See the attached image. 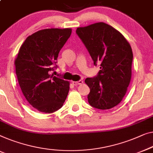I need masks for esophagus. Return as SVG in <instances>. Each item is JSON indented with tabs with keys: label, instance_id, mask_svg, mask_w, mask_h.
Masks as SVG:
<instances>
[{
	"label": "esophagus",
	"instance_id": "1",
	"mask_svg": "<svg viewBox=\"0 0 153 153\" xmlns=\"http://www.w3.org/2000/svg\"><path fill=\"white\" fill-rule=\"evenodd\" d=\"M72 83L73 85H81V84L83 83V81L80 80V81H72Z\"/></svg>",
	"mask_w": 153,
	"mask_h": 153
}]
</instances>
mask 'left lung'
Listing matches in <instances>:
<instances>
[{
    "mask_svg": "<svg viewBox=\"0 0 153 153\" xmlns=\"http://www.w3.org/2000/svg\"><path fill=\"white\" fill-rule=\"evenodd\" d=\"M77 35L90 53L94 64H100L98 74L87 78L90 105L108 110L122 101L132 75V48L116 29L103 22L78 27Z\"/></svg>",
    "mask_w": 153,
    "mask_h": 153,
    "instance_id": "left-lung-1",
    "label": "left lung"
}]
</instances>
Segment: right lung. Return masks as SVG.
Here are the masks:
<instances>
[{
	"instance_id": "add662e5",
	"label": "right lung",
	"mask_w": 153,
	"mask_h": 153,
	"mask_svg": "<svg viewBox=\"0 0 153 153\" xmlns=\"http://www.w3.org/2000/svg\"><path fill=\"white\" fill-rule=\"evenodd\" d=\"M71 33V28L39 30L25 39L15 59L22 92L29 103L41 112L56 111L67 98L70 83L50 72L56 68L59 53Z\"/></svg>"
}]
</instances>
